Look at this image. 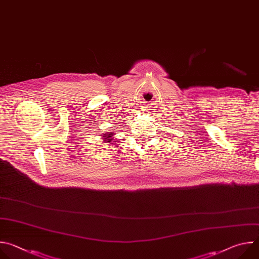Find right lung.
<instances>
[{
	"label": "right lung",
	"instance_id": "right-lung-1",
	"mask_svg": "<svg viewBox=\"0 0 259 259\" xmlns=\"http://www.w3.org/2000/svg\"><path fill=\"white\" fill-rule=\"evenodd\" d=\"M114 135H115L114 133H108V132H107V133L103 134V140H104L106 143H108V142H109V139H112ZM110 141H113V140H110Z\"/></svg>",
	"mask_w": 259,
	"mask_h": 259
}]
</instances>
